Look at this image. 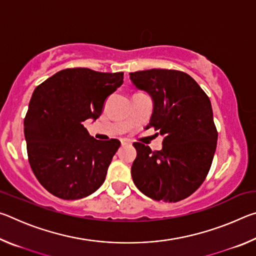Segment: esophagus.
Instances as JSON below:
<instances>
[{"mask_svg": "<svg viewBox=\"0 0 256 256\" xmlns=\"http://www.w3.org/2000/svg\"><path fill=\"white\" fill-rule=\"evenodd\" d=\"M120 144H122V146H126V144H131V142L128 140H125V138H122V140H120Z\"/></svg>", "mask_w": 256, "mask_h": 256, "instance_id": "esophagus-1", "label": "esophagus"}]
</instances>
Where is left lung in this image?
Here are the masks:
<instances>
[{"label":"left lung","mask_w":256,"mask_h":256,"mask_svg":"<svg viewBox=\"0 0 256 256\" xmlns=\"http://www.w3.org/2000/svg\"><path fill=\"white\" fill-rule=\"evenodd\" d=\"M136 88L154 102L149 128L164 136L152 151L134 142L136 158L131 174L136 188L156 201L178 202L204 182L216 152L218 132L209 97L188 73L151 70L130 73Z\"/></svg>","instance_id":"8db88e82"}]
</instances>
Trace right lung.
<instances>
[{
    "label": "right lung",
    "mask_w": 256,
    "mask_h": 256,
    "mask_svg": "<svg viewBox=\"0 0 256 256\" xmlns=\"http://www.w3.org/2000/svg\"><path fill=\"white\" fill-rule=\"evenodd\" d=\"M123 76L66 68L34 89L24 122L28 160L38 182L53 196L78 200L105 182L120 142L96 140L84 122L102 115L106 98L123 84Z\"/></svg>",
    "instance_id": "obj_1"
}]
</instances>
